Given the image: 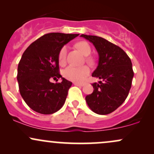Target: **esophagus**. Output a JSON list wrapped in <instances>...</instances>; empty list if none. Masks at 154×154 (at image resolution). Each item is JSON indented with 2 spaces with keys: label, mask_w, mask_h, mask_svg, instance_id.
Returning <instances> with one entry per match:
<instances>
[{
  "label": "esophagus",
  "mask_w": 154,
  "mask_h": 154,
  "mask_svg": "<svg viewBox=\"0 0 154 154\" xmlns=\"http://www.w3.org/2000/svg\"><path fill=\"white\" fill-rule=\"evenodd\" d=\"M74 85H77V86H83L84 84L83 83H80V82H74Z\"/></svg>",
  "instance_id": "1"
}]
</instances>
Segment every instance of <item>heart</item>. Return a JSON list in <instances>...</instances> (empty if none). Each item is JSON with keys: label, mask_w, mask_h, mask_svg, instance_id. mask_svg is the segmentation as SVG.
<instances>
[{"label": "heart", "mask_w": 154, "mask_h": 154, "mask_svg": "<svg viewBox=\"0 0 154 154\" xmlns=\"http://www.w3.org/2000/svg\"><path fill=\"white\" fill-rule=\"evenodd\" d=\"M76 46L86 56L91 54V48L88 43L86 42H78ZM67 51H68V47L67 46H63L59 52L58 61L60 65H64L66 61ZM87 60L89 63L92 62V60L90 58H88ZM89 74H90V69L88 66L77 67L70 65L63 71V77L67 80L74 82H82L85 80V77L88 76Z\"/></svg>", "instance_id": "b5f03b06"}]
</instances>
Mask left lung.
I'll use <instances>...</instances> for the list:
<instances>
[{
	"label": "left lung",
	"instance_id": "left-lung-1",
	"mask_svg": "<svg viewBox=\"0 0 154 154\" xmlns=\"http://www.w3.org/2000/svg\"><path fill=\"white\" fill-rule=\"evenodd\" d=\"M80 36L95 47L99 63L92 76L102 80L92 84L94 90L86 96L85 101L96 114H109L120 107L129 94L134 77L131 59L121 47L105 38L85 34Z\"/></svg>",
	"mask_w": 154,
	"mask_h": 154
}]
</instances>
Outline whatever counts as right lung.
<instances>
[{"instance_id": "add662e5", "label": "right lung", "mask_w": 154, "mask_h": 154, "mask_svg": "<svg viewBox=\"0 0 154 154\" xmlns=\"http://www.w3.org/2000/svg\"><path fill=\"white\" fill-rule=\"evenodd\" d=\"M79 34L50 33L33 42L23 52L17 68L20 93L33 110L49 115L57 112L65 103L72 82L59 73L60 49ZM62 77L52 84L50 78Z\"/></svg>"}]
</instances>
